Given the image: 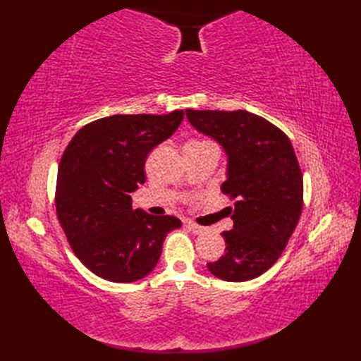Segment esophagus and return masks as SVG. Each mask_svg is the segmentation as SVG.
<instances>
[{"instance_id":"1","label":"esophagus","mask_w":361,"mask_h":361,"mask_svg":"<svg viewBox=\"0 0 361 361\" xmlns=\"http://www.w3.org/2000/svg\"><path fill=\"white\" fill-rule=\"evenodd\" d=\"M186 226H188L194 234H203V233L208 231V228L200 226V225H197V224H192V221H186Z\"/></svg>"}]
</instances>
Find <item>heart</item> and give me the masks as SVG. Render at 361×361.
<instances>
[{
	"instance_id": "1",
	"label": "heart",
	"mask_w": 361,
	"mask_h": 361,
	"mask_svg": "<svg viewBox=\"0 0 361 361\" xmlns=\"http://www.w3.org/2000/svg\"><path fill=\"white\" fill-rule=\"evenodd\" d=\"M204 144H211V142H208V141H190L186 145H204Z\"/></svg>"
}]
</instances>
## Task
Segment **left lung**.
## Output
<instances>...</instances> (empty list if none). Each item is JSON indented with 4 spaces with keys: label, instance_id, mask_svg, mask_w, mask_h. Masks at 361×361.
<instances>
[{
    "label": "left lung",
    "instance_id": "1",
    "mask_svg": "<svg viewBox=\"0 0 361 361\" xmlns=\"http://www.w3.org/2000/svg\"><path fill=\"white\" fill-rule=\"evenodd\" d=\"M198 132L228 155L221 192L234 228L224 231L225 255L208 264L219 279L243 282L265 273L282 255L302 211V172L288 136L245 110H186Z\"/></svg>",
    "mask_w": 361,
    "mask_h": 361
}]
</instances>
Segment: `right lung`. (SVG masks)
Here are the masks:
<instances>
[{
    "label": "right lung",
    "mask_w": 361,
    "mask_h": 361,
    "mask_svg": "<svg viewBox=\"0 0 361 361\" xmlns=\"http://www.w3.org/2000/svg\"><path fill=\"white\" fill-rule=\"evenodd\" d=\"M185 113L113 114L82 127L59 164L56 211L74 255L111 282H135L155 268L173 216L132 208V192L145 183L153 147L172 136Z\"/></svg>",
    "instance_id": "add662e5"
}]
</instances>
